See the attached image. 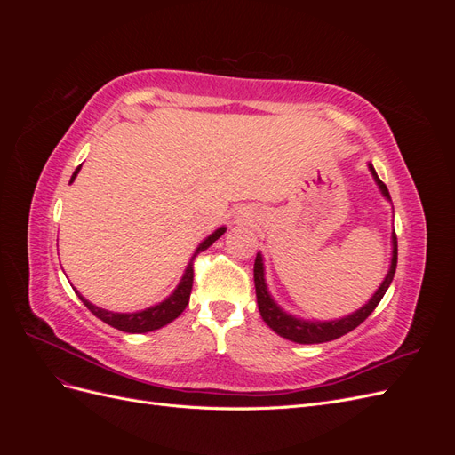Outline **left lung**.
<instances>
[{"label": "left lung", "instance_id": "obj_1", "mask_svg": "<svg viewBox=\"0 0 455 455\" xmlns=\"http://www.w3.org/2000/svg\"><path fill=\"white\" fill-rule=\"evenodd\" d=\"M368 169H370L371 176H374V182L378 184L381 196L387 201H391L387 186L379 180V176L376 174L374 167H371V163H368ZM391 246H393V251H391L389 271H387V275H385L381 284L378 286L374 296H371L361 309H356L346 316H341V319H334V321H311V319H301V316L286 313L269 294V288L266 283L264 256H261V252H258L256 261H254V284H256V299H258V309H259L261 319L266 321V324L273 330L275 334H279L281 338H286V339L296 341V343H304V346H309V343L332 341L336 338H341L343 334L351 332L353 328L364 323L368 319V315L378 307L383 294L387 292L389 284L393 283L395 269H396V235H395V231L391 235Z\"/></svg>", "mask_w": 455, "mask_h": 455}]
</instances>
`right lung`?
Instances as JSON below:
<instances>
[{"label":"right lung","instance_id":"add662e5","mask_svg":"<svg viewBox=\"0 0 455 455\" xmlns=\"http://www.w3.org/2000/svg\"><path fill=\"white\" fill-rule=\"evenodd\" d=\"M81 169V164L76 169V172L72 174V180L70 184L76 180V176ZM226 226L218 228L216 231H212L209 237H206L197 249L194 252V256H191L189 264L182 275L180 283H178V286L172 291V294L169 298H164L163 301H159V304L151 306V307H146L142 311H134V313H116V311H108V309H102V307H96L94 304H91L89 299H85L84 296H81L77 291L76 294L79 296V299L84 301V304L87 306V309L94 315L99 316L100 321H104L106 324L114 326L117 330H123V332H129V334H146V332H151V330H157V328H163L164 324L172 323L176 316H180V313L186 309L188 301H189V294H191V286H194V258L209 249V246L218 241L220 237L224 235L226 233Z\"/></svg>","mask_w":455,"mask_h":455}]
</instances>
